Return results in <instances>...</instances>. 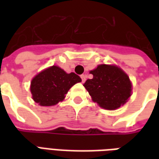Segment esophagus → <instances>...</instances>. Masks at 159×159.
Here are the masks:
<instances>
[{"label": "esophagus", "instance_id": "esophagus-1", "mask_svg": "<svg viewBox=\"0 0 159 159\" xmlns=\"http://www.w3.org/2000/svg\"><path fill=\"white\" fill-rule=\"evenodd\" d=\"M81 78H82V83H85V81H86V76L85 75H81Z\"/></svg>", "mask_w": 159, "mask_h": 159}]
</instances>
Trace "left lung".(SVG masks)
I'll return each instance as SVG.
<instances>
[{
  "label": "left lung",
  "mask_w": 159,
  "mask_h": 159,
  "mask_svg": "<svg viewBox=\"0 0 159 159\" xmlns=\"http://www.w3.org/2000/svg\"><path fill=\"white\" fill-rule=\"evenodd\" d=\"M90 73L93 78L87 80L83 86L100 107L116 110L126 103L132 86L129 76L122 70L117 66L100 65Z\"/></svg>",
  "instance_id": "left-lung-1"
}]
</instances>
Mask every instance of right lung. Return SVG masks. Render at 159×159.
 Here are the masks:
<instances>
[{"mask_svg":"<svg viewBox=\"0 0 159 159\" xmlns=\"http://www.w3.org/2000/svg\"><path fill=\"white\" fill-rule=\"evenodd\" d=\"M82 79L74 72L67 73L58 66H51L31 81L33 100L42 107L54 106L65 99L71 87Z\"/></svg>","mask_w":159,"mask_h":159,"instance_id":"add662e5","label":"right lung"}]
</instances>
